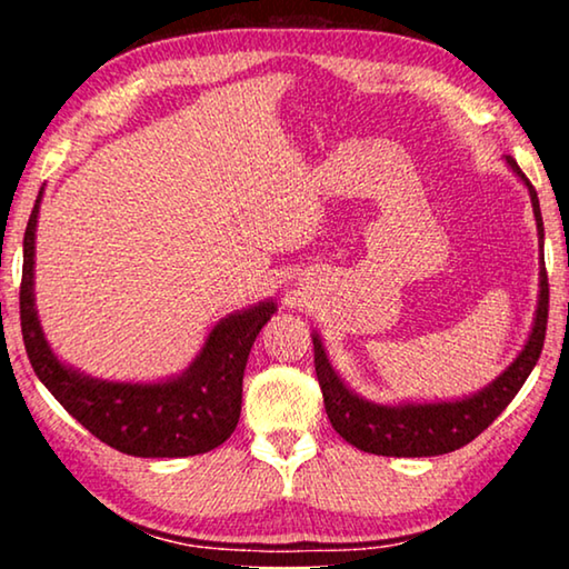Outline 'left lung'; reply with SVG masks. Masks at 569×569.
Listing matches in <instances>:
<instances>
[{
	"label": "left lung",
	"instance_id": "left-lung-1",
	"mask_svg": "<svg viewBox=\"0 0 569 569\" xmlns=\"http://www.w3.org/2000/svg\"><path fill=\"white\" fill-rule=\"evenodd\" d=\"M512 168L532 198V210L539 230V246H542L545 228L542 213H539L537 190L527 176L519 170L517 160L507 156ZM547 311H550V283H547V268L542 256V271H539V303L532 333L525 343L522 353L515 363L497 377L487 389L461 401H441V403H399V407H381V403L363 401L339 379L333 366L326 359V351L313 336V363L319 387L323 391V407L333 429L353 445L356 449L369 451L381 457H437L455 451L477 439L499 413L507 409V403L522 389L535 363L542 353L545 333H547Z\"/></svg>",
	"mask_w": 569,
	"mask_h": 569
}]
</instances>
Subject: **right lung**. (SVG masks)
I'll use <instances>...</instances> for the list:
<instances>
[{
    "label": "right lung",
    "instance_id": "obj_1",
    "mask_svg": "<svg viewBox=\"0 0 569 569\" xmlns=\"http://www.w3.org/2000/svg\"><path fill=\"white\" fill-rule=\"evenodd\" d=\"M42 198V192H40ZM40 198L24 230L19 321L37 377L72 417L104 445L130 457L206 455L233 435L243 399V371L256 336L276 313L266 301L230 313L210 331L203 351L178 379L112 383L67 369L47 346L34 311V228Z\"/></svg>",
    "mask_w": 569,
    "mask_h": 569
}]
</instances>
